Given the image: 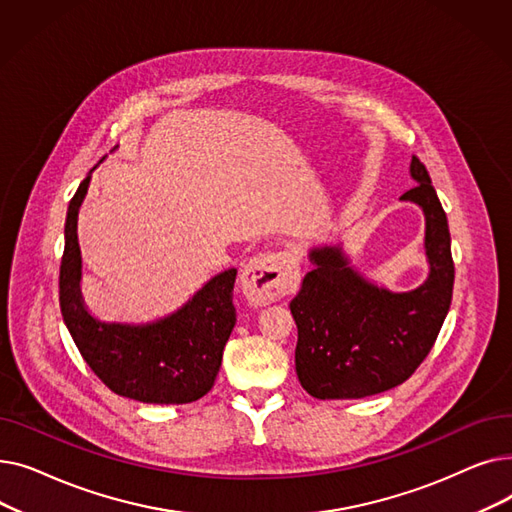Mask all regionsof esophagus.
I'll return each mask as SVG.
<instances>
[{"label": "esophagus", "instance_id": "34e87169", "mask_svg": "<svg viewBox=\"0 0 512 512\" xmlns=\"http://www.w3.org/2000/svg\"><path fill=\"white\" fill-rule=\"evenodd\" d=\"M299 282V259L288 251L253 257L240 276L242 292L257 307L276 303L297 292Z\"/></svg>", "mask_w": 512, "mask_h": 512}]
</instances>
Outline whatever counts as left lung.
Here are the masks:
<instances>
[{"instance_id":"8db88e82","label":"left lung","mask_w":512,"mask_h":512,"mask_svg":"<svg viewBox=\"0 0 512 512\" xmlns=\"http://www.w3.org/2000/svg\"><path fill=\"white\" fill-rule=\"evenodd\" d=\"M411 178L417 186L400 201L419 205L425 215L429 274L421 286L392 292L359 274L338 245L309 251L313 270L290 301V313L299 328V382L319 400L365 398L402 384L440 334L454 284L450 230L432 178L415 155Z\"/></svg>"}]
</instances>
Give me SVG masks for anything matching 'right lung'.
Wrapping results in <instances>:
<instances>
[{"label": "right lung", "instance_id": "right-lung-1", "mask_svg": "<svg viewBox=\"0 0 512 512\" xmlns=\"http://www.w3.org/2000/svg\"><path fill=\"white\" fill-rule=\"evenodd\" d=\"M89 182L91 174L80 182L68 205L60 265V307L74 344L97 378L120 396L149 405L199 400L215 382L236 324L232 305L236 270L230 267L213 276L178 311L149 324L97 319L80 292L83 259L76 234L78 209Z\"/></svg>", "mask_w": 512, "mask_h": 512}]
</instances>
